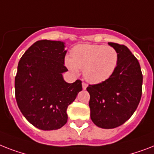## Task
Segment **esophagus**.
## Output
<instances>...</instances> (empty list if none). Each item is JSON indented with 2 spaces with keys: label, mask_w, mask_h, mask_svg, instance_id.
<instances>
[{
  "label": "esophagus",
  "mask_w": 154,
  "mask_h": 154,
  "mask_svg": "<svg viewBox=\"0 0 154 154\" xmlns=\"http://www.w3.org/2000/svg\"><path fill=\"white\" fill-rule=\"evenodd\" d=\"M87 87H88V84L83 82V83H82V88H83V89H86Z\"/></svg>",
  "instance_id": "34e87169"
}]
</instances>
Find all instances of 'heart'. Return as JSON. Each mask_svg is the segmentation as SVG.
Listing matches in <instances>:
<instances>
[{
	"label": "heart",
	"instance_id": "1",
	"mask_svg": "<svg viewBox=\"0 0 154 154\" xmlns=\"http://www.w3.org/2000/svg\"><path fill=\"white\" fill-rule=\"evenodd\" d=\"M73 72L84 69V76L91 83H101L109 78L119 63V53L109 46L97 44L78 45L71 51V58L66 61Z\"/></svg>",
	"mask_w": 154,
	"mask_h": 154
}]
</instances>
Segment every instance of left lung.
Returning a JSON list of instances; mask_svg holds the SVG:
<instances>
[{
	"mask_svg": "<svg viewBox=\"0 0 154 154\" xmlns=\"http://www.w3.org/2000/svg\"><path fill=\"white\" fill-rule=\"evenodd\" d=\"M108 44L118 51L117 68L107 80L87 88L91 119L103 129L116 128L128 120L142 93V73L138 59L124 45Z\"/></svg>",
	"mask_w": 154,
	"mask_h": 154,
	"instance_id": "obj_1",
	"label": "left lung"
}]
</instances>
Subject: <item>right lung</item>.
Returning <instances> with one entry per match:
<instances>
[{
    "instance_id": "1",
    "label": "right lung",
    "mask_w": 154,
    "mask_h": 154,
    "mask_svg": "<svg viewBox=\"0 0 154 154\" xmlns=\"http://www.w3.org/2000/svg\"><path fill=\"white\" fill-rule=\"evenodd\" d=\"M64 42L39 40L21 57L15 77L17 105L26 119L43 131L62 127L67 122L66 110L82 90L81 80L72 84L63 80Z\"/></svg>"
}]
</instances>
